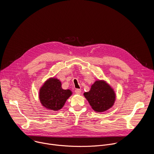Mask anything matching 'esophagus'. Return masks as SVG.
I'll return each instance as SVG.
<instances>
[{
  "mask_svg": "<svg viewBox=\"0 0 154 154\" xmlns=\"http://www.w3.org/2000/svg\"><path fill=\"white\" fill-rule=\"evenodd\" d=\"M81 90L80 89H76L75 90V93L76 94H80V93H81Z\"/></svg>",
  "mask_w": 154,
  "mask_h": 154,
  "instance_id": "esophagus-1",
  "label": "esophagus"
}]
</instances>
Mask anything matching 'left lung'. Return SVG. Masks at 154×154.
I'll return each mask as SVG.
<instances>
[{"instance_id": "left-lung-1", "label": "left lung", "mask_w": 154, "mask_h": 154, "mask_svg": "<svg viewBox=\"0 0 154 154\" xmlns=\"http://www.w3.org/2000/svg\"><path fill=\"white\" fill-rule=\"evenodd\" d=\"M84 96L92 108L97 112H102L111 108L115 101V93L109 85L103 81H96L89 92Z\"/></svg>"}]
</instances>
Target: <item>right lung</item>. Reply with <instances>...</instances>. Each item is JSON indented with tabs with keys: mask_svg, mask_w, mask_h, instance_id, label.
Returning <instances> with one entry per match:
<instances>
[{
	"mask_svg": "<svg viewBox=\"0 0 154 154\" xmlns=\"http://www.w3.org/2000/svg\"><path fill=\"white\" fill-rule=\"evenodd\" d=\"M72 94L69 90H63L61 83L57 79L47 80L39 90V99L46 108L57 111L64 105L66 101Z\"/></svg>",
	"mask_w": 154,
	"mask_h": 154,
	"instance_id": "right-lung-1",
	"label": "right lung"
}]
</instances>
